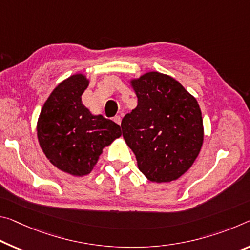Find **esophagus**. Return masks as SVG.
<instances>
[{"mask_svg":"<svg viewBox=\"0 0 250 250\" xmlns=\"http://www.w3.org/2000/svg\"><path fill=\"white\" fill-rule=\"evenodd\" d=\"M114 122H116V124H118L119 125H121V117L120 116L114 117Z\"/></svg>","mask_w":250,"mask_h":250,"instance_id":"esophagus-1","label":"esophagus"}]
</instances>
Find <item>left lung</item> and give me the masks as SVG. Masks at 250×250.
I'll use <instances>...</instances> for the list:
<instances>
[{
    "mask_svg": "<svg viewBox=\"0 0 250 250\" xmlns=\"http://www.w3.org/2000/svg\"><path fill=\"white\" fill-rule=\"evenodd\" d=\"M138 105L122 119V136L138 168L152 182H170L191 167L204 142L200 106L176 79L146 72L130 81Z\"/></svg>",
    "mask_w": 250,
    "mask_h": 250,
    "instance_id": "left-lung-1",
    "label": "left lung"
}]
</instances>
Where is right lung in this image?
<instances>
[{"label": "right lung", "instance_id": "add662e5", "mask_svg": "<svg viewBox=\"0 0 250 250\" xmlns=\"http://www.w3.org/2000/svg\"><path fill=\"white\" fill-rule=\"evenodd\" d=\"M88 85L82 73L63 80L43 104L37 125L47 159L75 177L92 171L104 148L121 136L120 125L101 114L93 116L83 105L81 96Z\"/></svg>", "mask_w": 250, "mask_h": 250}]
</instances>
